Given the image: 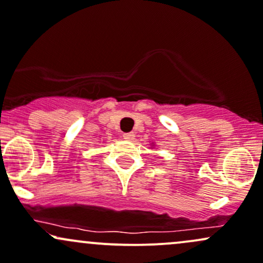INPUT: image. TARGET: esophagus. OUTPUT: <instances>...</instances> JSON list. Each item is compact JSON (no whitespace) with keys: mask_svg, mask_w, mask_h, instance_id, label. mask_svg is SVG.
Here are the masks:
<instances>
[{"mask_svg":"<svg viewBox=\"0 0 263 263\" xmlns=\"http://www.w3.org/2000/svg\"><path fill=\"white\" fill-rule=\"evenodd\" d=\"M123 138H124V139H125V140H129V141L134 140L135 134H134V133H126V134L123 135Z\"/></svg>","mask_w":263,"mask_h":263,"instance_id":"1","label":"esophagus"}]
</instances>
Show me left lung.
<instances>
[{"label":"left lung","mask_w":263,"mask_h":263,"mask_svg":"<svg viewBox=\"0 0 263 263\" xmlns=\"http://www.w3.org/2000/svg\"><path fill=\"white\" fill-rule=\"evenodd\" d=\"M153 145H154V144H153Z\"/></svg>","instance_id":"left-lung-1"}]
</instances>
